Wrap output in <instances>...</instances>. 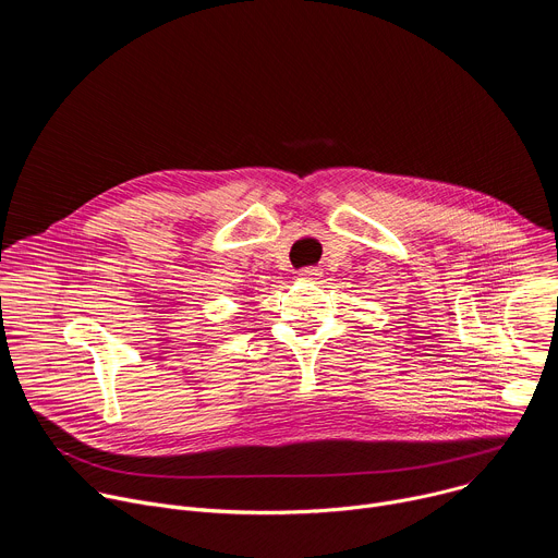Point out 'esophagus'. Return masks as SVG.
Instances as JSON below:
<instances>
[{
	"mask_svg": "<svg viewBox=\"0 0 558 558\" xmlns=\"http://www.w3.org/2000/svg\"><path fill=\"white\" fill-rule=\"evenodd\" d=\"M298 276L304 278V280H313V278H317V276H323V271L317 269V267H304V269H300Z\"/></svg>",
	"mask_w": 558,
	"mask_h": 558,
	"instance_id": "1",
	"label": "esophagus"
}]
</instances>
